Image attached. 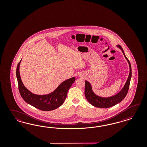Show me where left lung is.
<instances>
[{"label": "left lung", "instance_id": "obj_1", "mask_svg": "<svg viewBox=\"0 0 147 147\" xmlns=\"http://www.w3.org/2000/svg\"><path fill=\"white\" fill-rule=\"evenodd\" d=\"M116 47L122 51L125 59L128 61L129 66V74L124 86L120 91L115 95L109 97H102L95 93L92 89V87L89 81L85 80V96L87 101L94 107L98 108H109L113 107L121 102L127 95L128 92L130 79L131 78V67L129 60L126 57L123 49L120 45H117Z\"/></svg>", "mask_w": 147, "mask_h": 147}]
</instances>
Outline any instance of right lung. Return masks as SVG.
Instances as JSON below:
<instances>
[{
  "mask_svg": "<svg viewBox=\"0 0 147 147\" xmlns=\"http://www.w3.org/2000/svg\"><path fill=\"white\" fill-rule=\"evenodd\" d=\"M22 59L18 63L16 76L20 94L24 101L28 104L43 111H50L60 107L64 102L68 89L76 80L75 77L65 80L59 85L52 92L47 94L38 95L30 92L24 85L20 75L19 68Z\"/></svg>",
  "mask_w": 147,
  "mask_h": 147,
  "instance_id": "right-lung-1",
  "label": "right lung"
}]
</instances>
